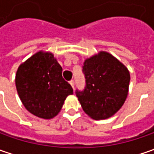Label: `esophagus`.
<instances>
[{"instance_id":"obj_1","label":"esophagus","mask_w":154,"mask_h":154,"mask_svg":"<svg viewBox=\"0 0 154 154\" xmlns=\"http://www.w3.org/2000/svg\"><path fill=\"white\" fill-rule=\"evenodd\" d=\"M69 83H70L71 86H72L73 88H74V85H75V83H74V80H71V81H70Z\"/></svg>"}]
</instances>
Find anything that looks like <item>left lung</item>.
<instances>
[{"label":"left lung","mask_w":154,"mask_h":154,"mask_svg":"<svg viewBox=\"0 0 154 154\" xmlns=\"http://www.w3.org/2000/svg\"><path fill=\"white\" fill-rule=\"evenodd\" d=\"M86 86L75 94L83 110L95 120L113 116L124 103L130 75L127 68L107 52L86 59L82 67Z\"/></svg>","instance_id":"obj_1"}]
</instances>
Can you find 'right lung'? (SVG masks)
<instances>
[{
    "label": "right lung",
    "mask_w": 154,
    "mask_h": 154,
    "mask_svg": "<svg viewBox=\"0 0 154 154\" xmlns=\"http://www.w3.org/2000/svg\"><path fill=\"white\" fill-rule=\"evenodd\" d=\"M62 68L51 53H36L18 68L15 83L26 109L51 119L61 110L73 88L62 77Z\"/></svg>",
    "instance_id": "add662e5"
}]
</instances>
